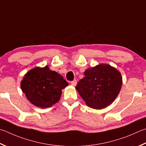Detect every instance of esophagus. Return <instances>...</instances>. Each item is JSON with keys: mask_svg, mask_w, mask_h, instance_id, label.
Wrapping results in <instances>:
<instances>
[{"mask_svg": "<svg viewBox=\"0 0 146 146\" xmlns=\"http://www.w3.org/2000/svg\"><path fill=\"white\" fill-rule=\"evenodd\" d=\"M76 84H77V81H76V80H74L71 82V84L73 86H76Z\"/></svg>", "mask_w": 146, "mask_h": 146, "instance_id": "obj_1", "label": "esophagus"}]
</instances>
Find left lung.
I'll list each match as a JSON object with an SVG mask.
<instances>
[{
  "label": "left lung",
  "mask_w": 146,
  "mask_h": 146,
  "mask_svg": "<svg viewBox=\"0 0 146 146\" xmlns=\"http://www.w3.org/2000/svg\"><path fill=\"white\" fill-rule=\"evenodd\" d=\"M84 75L75 88L86 104L94 109L110 105L120 92L121 73L110 65L100 64L87 69Z\"/></svg>",
  "instance_id": "left-lung-1"
}]
</instances>
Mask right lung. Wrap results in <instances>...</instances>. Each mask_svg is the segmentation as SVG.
<instances>
[{"mask_svg": "<svg viewBox=\"0 0 146 146\" xmlns=\"http://www.w3.org/2000/svg\"><path fill=\"white\" fill-rule=\"evenodd\" d=\"M68 86L62 76L46 66L27 73L21 82V89L33 105L41 108L52 107L59 100L62 89Z\"/></svg>", "mask_w": 146, "mask_h": 146, "instance_id": "1", "label": "right lung"}]
</instances>
